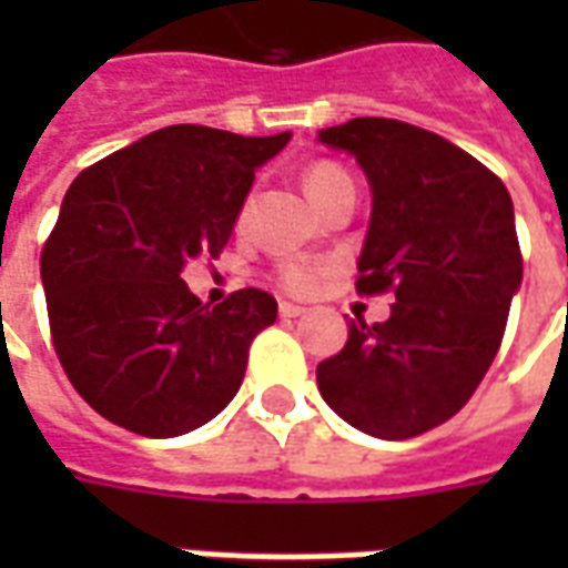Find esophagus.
Returning <instances> with one entry per match:
<instances>
[{
  "label": "esophagus",
  "instance_id": "1",
  "mask_svg": "<svg viewBox=\"0 0 568 568\" xmlns=\"http://www.w3.org/2000/svg\"><path fill=\"white\" fill-rule=\"evenodd\" d=\"M307 310L301 307V304H288V301H280V316L283 320H295V316H304Z\"/></svg>",
  "mask_w": 568,
  "mask_h": 568
}]
</instances>
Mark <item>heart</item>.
I'll use <instances>...</instances> for the list:
<instances>
[{"label": "heart", "instance_id": "b5f03b06", "mask_svg": "<svg viewBox=\"0 0 568 568\" xmlns=\"http://www.w3.org/2000/svg\"><path fill=\"white\" fill-rule=\"evenodd\" d=\"M304 187H307L310 200H313V203L322 210V206H325L337 191L353 187V179H349V173H346L341 163L316 161V163H310L307 170H304ZM240 219H243V215H240ZM325 273H328V264H325V261L295 258V261H283L273 276H276V285H280L283 292H292V295H310V292H316V288H320V283L325 280Z\"/></svg>", "mask_w": 568, "mask_h": 568}]
</instances>
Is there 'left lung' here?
Returning a JSON list of instances; mask_svg holds the SVG:
<instances>
[{"label":"left lung","mask_w":568,"mask_h":568,"mask_svg":"<svg viewBox=\"0 0 568 568\" xmlns=\"http://www.w3.org/2000/svg\"><path fill=\"white\" fill-rule=\"evenodd\" d=\"M320 142L356 154L368 175L356 292H393L395 304L386 322H349L316 383L358 432L417 438L463 410L499 353L524 280L511 194L468 151L395 118H353Z\"/></svg>","instance_id":"8db88e82"}]
</instances>
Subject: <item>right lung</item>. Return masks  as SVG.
<instances>
[{
  "label": "right lung",
  "instance_id": "obj_1",
  "mask_svg": "<svg viewBox=\"0 0 568 568\" xmlns=\"http://www.w3.org/2000/svg\"><path fill=\"white\" fill-rule=\"evenodd\" d=\"M292 133L173 124L75 175L42 248L57 358L88 405L145 438H175L234 398L276 301L240 288L203 304L187 261L219 258L255 170Z\"/></svg>",
  "mask_w": 568,
  "mask_h": 568
}]
</instances>
